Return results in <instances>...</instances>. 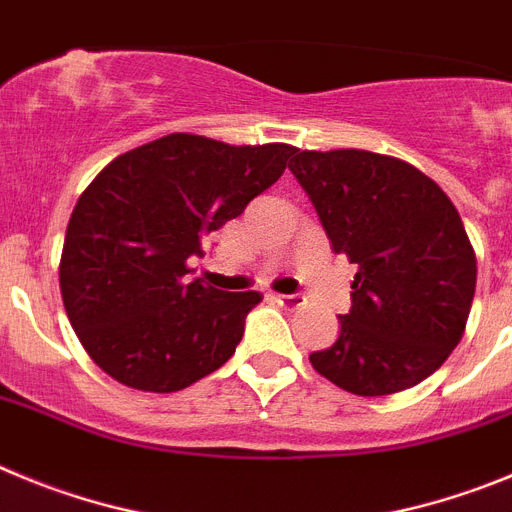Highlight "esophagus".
I'll list each match as a JSON object with an SVG mask.
<instances>
[{"mask_svg":"<svg viewBox=\"0 0 512 512\" xmlns=\"http://www.w3.org/2000/svg\"><path fill=\"white\" fill-rule=\"evenodd\" d=\"M273 298L275 303H280V306H285V308H290V311H296V308H301L303 303H306V298H301V296H283V293H273Z\"/></svg>","mask_w":512,"mask_h":512,"instance_id":"34e87169","label":"esophagus"}]
</instances>
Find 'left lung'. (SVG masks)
I'll list each match as a JSON object with an SVG mask.
<instances>
[{
	"mask_svg": "<svg viewBox=\"0 0 512 512\" xmlns=\"http://www.w3.org/2000/svg\"><path fill=\"white\" fill-rule=\"evenodd\" d=\"M336 255L357 265L339 339L313 370L354 395H390L434 375L472 308L477 257L457 206L416 165L367 150H293Z\"/></svg>",
	"mask_w": 512,
	"mask_h": 512,
	"instance_id": "left-lung-1",
	"label": "left lung"
}]
</instances>
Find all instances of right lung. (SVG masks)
I'll use <instances>...</instances> for the list:
<instances>
[{"label": "right lung", "mask_w": 512, "mask_h": 512, "mask_svg": "<svg viewBox=\"0 0 512 512\" xmlns=\"http://www.w3.org/2000/svg\"><path fill=\"white\" fill-rule=\"evenodd\" d=\"M293 150L173 132L122 153L86 186L58 275L78 342L109 377L176 393L232 357L262 296L188 283V257L206 255L204 237L273 186Z\"/></svg>", "instance_id": "add662e5"}]
</instances>
